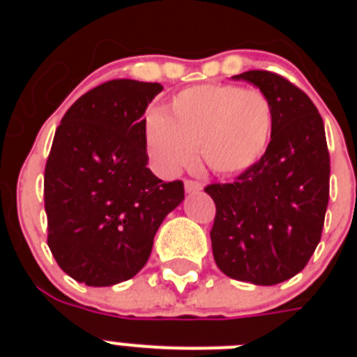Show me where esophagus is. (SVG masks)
<instances>
[{
    "mask_svg": "<svg viewBox=\"0 0 357 357\" xmlns=\"http://www.w3.org/2000/svg\"><path fill=\"white\" fill-rule=\"evenodd\" d=\"M184 188L185 193H198V191H202V184L197 181H185Z\"/></svg>",
    "mask_w": 357,
    "mask_h": 357,
    "instance_id": "esophagus-1",
    "label": "esophagus"
}]
</instances>
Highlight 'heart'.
Returning <instances> with one entry per match:
<instances>
[{
  "label": "heart",
  "mask_w": 357,
  "mask_h": 357,
  "mask_svg": "<svg viewBox=\"0 0 357 357\" xmlns=\"http://www.w3.org/2000/svg\"><path fill=\"white\" fill-rule=\"evenodd\" d=\"M273 128V105L259 89L204 84L176 94L166 116L146 121V148L155 168L176 175L197 159L218 175H238L261 160Z\"/></svg>",
  "instance_id": "b5f03b06"
}]
</instances>
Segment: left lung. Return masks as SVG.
<instances>
[{
    "label": "left lung",
    "instance_id": "obj_1",
    "mask_svg": "<svg viewBox=\"0 0 357 357\" xmlns=\"http://www.w3.org/2000/svg\"><path fill=\"white\" fill-rule=\"evenodd\" d=\"M257 85L273 105L264 155L230 184H209L218 268L230 279L273 286L302 272L318 247L329 204L326 128L307 94L277 73L232 77Z\"/></svg>",
    "mask_w": 357,
    "mask_h": 357
}]
</instances>
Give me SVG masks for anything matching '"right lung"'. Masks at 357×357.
Masks as SVG:
<instances>
[{"label":"right lung","mask_w":357,"mask_h":357,"mask_svg":"<svg viewBox=\"0 0 357 357\" xmlns=\"http://www.w3.org/2000/svg\"><path fill=\"white\" fill-rule=\"evenodd\" d=\"M157 82L109 80L87 91L56 127L44 169L48 247L78 282L112 286L146 264L162 220L184 200L182 181L148 164V103Z\"/></svg>","instance_id":"right-lung-1"}]
</instances>
